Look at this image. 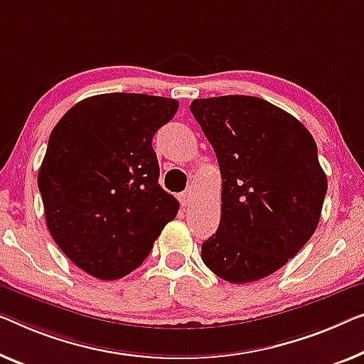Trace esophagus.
I'll list each match as a JSON object with an SVG mask.
<instances>
[{"label": "esophagus", "mask_w": 364, "mask_h": 364, "mask_svg": "<svg viewBox=\"0 0 364 364\" xmlns=\"http://www.w3.org/2000/svg\"><path fill=\"white\" fill-rule=\"evenodd\" d=\"M193 196H194V189L193 186H188L184 191L180 194V200L181 204H189L193 200Z\"/></svg>", "instance_id": "34e87169"}]
</instances>
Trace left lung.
Masks as SVG:
<instances>
[{
	"label": "left lung",
	"instance_id": "obj_1",
	"mask_svg": "<svg viewBox=\"0 0 364 364\" xmlns=\"http://www.w3.org/2000/svg\"><path fill=\"white\" fill-rule=\"evenodd\" d=\"M194 119L222 176L220 224L200 258L219 278L245 284L273 274L317 229L327 176L311 132L255 96L194 100Z\"/></svg>",
	"mask_w": 364,
	"mask_h": 364
}]
</instances>
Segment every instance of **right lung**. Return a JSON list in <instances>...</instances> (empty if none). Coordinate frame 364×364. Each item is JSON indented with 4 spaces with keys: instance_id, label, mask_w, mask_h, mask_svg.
<instances>
[{
    "instance_id": "add662e5",
    "label": "right lung",
    "mask_w": 364,
    "mask_h": 364,
    "mask_svg": "<svg viewBox=\"0 0 364 364\" xmlns=\"http://www.w3.org/2000/svg\"><path fill=\"white\" fill-rule=\"evenodd\" d=\"M176 111L170 97L97 95L52 130L37 176L47 229L70 262L97 279L139 268L180 209L159 184L151 147Z\"/></svg>"
}]
</instances>
